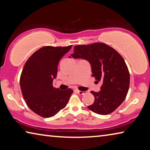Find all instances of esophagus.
<instances>
[{"mask_svg": "<svg viewBox=\"0 0 150 150\" xmlns=\"http://www.w3.org/2000/svg\"><path fill=\"white\" fill-rule=\"evenodd\" d=\"M77 93H78V94H79V95H84V94L85 93V92H84V91H77Z\"/></svg>", "mask_w": 150, "mask_h": 150, "instance_id": "esophagus-1", "label": "esophagus"}]
</instances>
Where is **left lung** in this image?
<instances>
[{"mask_svg":"<svg viewBox=\"0 0 150 150\" xmlns=\"http://www.w3.org/2000/svg\"><path fill=\"white\" fill-rule=\"evenodd\" d=\"M71 57L87 60L92 77L103 81L99 92H91L95 101L88 108L100 115L115 111L125 99L130 85V73L122 57L103 43L76 45Z\"/></svg>","mask_w":150,"mask_h":150,"instance_id":"1","label":"left lung"}]
</instances>
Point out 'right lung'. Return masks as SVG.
Here are the masks:
<instances>
[{"instance_id": "obj_1", "label": "right lung", "mask_w": 150, "mask_h": 150, "mask_svg": "<svg viewBox=\"0 0 150 150\" xmlns=\"http://www.w3.org/2000/svg\"><path fill=\"white\" fill-rule=\"evenodd\" d=\"M71 47H41L24 66L20 79L22 95L28 106L42 117L55 116L65 107L73 93L71 88L62 91L53 87L59 60Z\"/></svg>"}]
</instances>
